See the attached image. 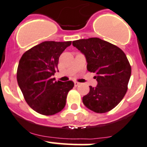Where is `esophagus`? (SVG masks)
<instances>
[{
	"label": "esophagus",
	"instance_id": "obj_1",
	"mask_svg": "<svg viewBox=\"0 0 147 147\" xmlns=\"http://www.w3.org/2000/svg\"><path fill=\"white\" fill-rule=\"evenodd\" d=\"M79 85H80V83H79V82H77V81H75V86H79Z\"/></svg>",
	"mask_w": 147,
	"mask_h": 147
}]
</instances>
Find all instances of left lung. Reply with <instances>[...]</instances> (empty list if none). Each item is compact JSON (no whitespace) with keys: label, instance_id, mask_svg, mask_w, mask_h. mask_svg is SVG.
Here are the masks:
<instances>
[{"label":"left lung","instance_id":"8db88e82","mask_svg":"<svg viewBox=\"0 0 147 147\" xmlns=\"http://www.w3.org/2000/svg\"><path fill=\"white\" fill-rule=\"evenodd\" d=\"M72 45L86 56L88 70L96 74L98 85L89 86L90 91L83 97L84 105L96 113L112 110L127 92L131 67L126 55L115 45L98 38L78 40Z\"/></svg>","mask_w":147,"mask_h":147}]
</instances>
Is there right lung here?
Masks as SVG:
<instances>
[{
  "label": "right lung",
  "instance_id": "right-lung-1",
  "mask_svg": "<svg viewBox=\"0 0 147 147\" xmlns=\"http://www.w3.org/2000/svg\"><path fill=\"white\" fill-rule=\"evenodd\" d=\"M72 41H44L24 53L18 65L16 78L27 105L40 115L61 112L74 87L71 80L55 81L59 58ZM59 71V70H58Z\"/></svg>",
  "mask_w": 147,
  "mask_h": 147
}]
</instances>
